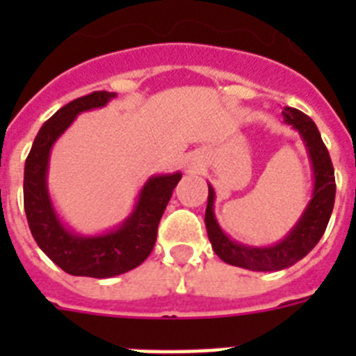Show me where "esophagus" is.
Instances as JSON below:
<instances>
[{"instance_id": "34e87169", "label": "esophagus", "mask_w": 356, "mask_h": 356, "mask_svg": "<svg viewBox=\"0 0 356 356\" xmlns=\"http://www.w3.org/2000/svg\"><path fill=\"white\" fill-rule=\"evenodd\" d=\"M188 169H191V171H196V165H193V163H191V168Z\"/></svg>"}]
</instances>
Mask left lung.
<instances>
[{
  "label": "left lung",
  "mask_w": 356,
  "mask_h": 356,
  "mask_svg": "<svg viewBox=\"0 0 356 356\" xmlns=\"http://www.w3.org/2000/svg\"><path fill=\"white\" fill-rule=\"evenodd\" d=\"M284 121L291 124L303 139L308 159L312 163L314 191L312 200L308 201L307 209L301 213L294 228L284 238L273 246H248L229 238L219 226L213 213V200L216 193L209 184V201H207L205 226L209 234L212 250L222 262L229 266L244 267L250 271H280L300 262L316 248L319 238L325 234L335 203V172H333L332 159L321 139L316 122L300 110L285 106Z\"/></svg>",
  "instance_id": "8db88e82"
}]
</instances>
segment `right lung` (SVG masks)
I'll return each mask as SVG.
<instances>
[{
  "label": "right lung",
  "mask_w": 356,
  "mask_h": 356,
  "mask_svg": "<svg viewBox=\"0 0 356 356\" xmlns=\"http://www.w3.org/2000/svg\"><path fill=\"white\" fill-rule=\"evenodd\" d=\"M115 96V92L97 90L56 110L37 134L24 163V212L31 235L37 246L72 276L112 278L140 266L153 251L160 217L181 178V172L151 176L140 188L130 216L102 235L74 234L60 221L48 191L53 144L78 114L102 108Z\"/></svg>",
  "instance_id": "right-lung-1"
}]
</instances>
